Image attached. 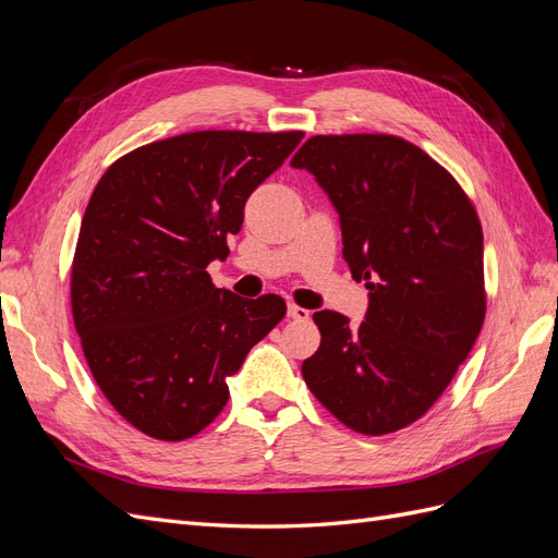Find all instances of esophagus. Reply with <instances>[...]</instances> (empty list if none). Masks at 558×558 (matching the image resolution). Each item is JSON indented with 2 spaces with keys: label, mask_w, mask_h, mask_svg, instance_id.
<instances>
[{
  "label": "esophagus",
  "mask_w": 558,
  "mask_h": 558,
  "mask_svg": "<svg viewBox=\"0 0 558 558\" xmlns=\"http://www.w3.org/2000/svg\"><path fill=\"white\" fill-rule=\"evenodd\" d=\"M289 316L293 318V320H310V310H305V307H298V305H289Z\"/></svg>",
  "instance_id": "1"
}]
</instances>
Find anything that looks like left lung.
Returning a JSON list of instances; mask_svg holds the SVG:
<instances>
[{"mask_svg": "<svg viewBox=\"0 0 558 558\" xmlns=\"http://www.w3.org/2000/svg\"><path fill=\"white\" fill-rule=\"evenodd\" d=\"M340 216L342 256L369 291L361 326L320 310L310 391L351 430L386 435L442 396L484 324L475 207L418 146L391 134H318L291 160Z\"/></svg>", "mask_w": 558, "mask_h": 558, "instance_id": "obj_1", "label": "left lung"}]
</instances>
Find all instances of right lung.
<instances>
[{"mask_svg": "<svg viewBox=\"0 0 558 558\" xmlns=\"http://www.w3.org/2000/svg\"><path fill=\"white\" fill-rule=\"evenodd\" d=\"M302 132L205 130L146 144L95 185L72 265V312L90 373L134 428L197 435L228 402V377L286 314L279 295L216 289L211 260L244 205Z\"/></svg>", "mask_w": 558, "mask_h": 558, "instance_id": "1", "label": "right lung"}]
</instances>
